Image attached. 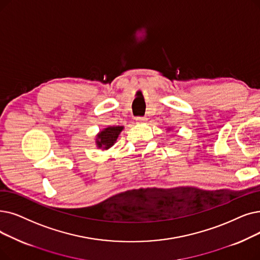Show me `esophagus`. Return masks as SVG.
I'll list each match as a JSON object with an SVG mask.
<instances>
[{"label":"esophagus","mask_w":260,"mask_h":260,"mask_svg":"<svg viewBox=\"0 0 260 260\" xmlns=\"http://www.w3.org/2000/svg\"><path fill=\"white\" fill-rule=\"evenodd\" d=\"M136 121H137V123L142 124V123H145V122H146V118H144V117H138V118H136Z\"/></svg>","instance_id":"esophagus-1"}]
</instances>
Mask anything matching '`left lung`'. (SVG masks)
Listing matches in <instances>:
<instances>
[{
  "label": "left lung",
  "mask_w": 260,
  "mask_h": 260,
  "mask_svg": "<svg viewBox=\"0 0 260 260\" xmlns=\"http://www.w3.org/2000/svg\"><path fill=\"white\" fill-rule=\"evenodd\" d=\"M167 129H168V131H171V127H168Z\"/></svg>",
  "instance_id": "8db88e82"
}]
</instances>
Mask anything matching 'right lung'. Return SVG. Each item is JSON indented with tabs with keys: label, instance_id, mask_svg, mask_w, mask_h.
I'll return each instance as SVG.
<instances>
[{
	"label": "right lung",
	"instance_id": "1",
	"mask_svg": "<svg viewBox=\"0 0 260 260\" xmlns=\"http://www.w3.org/2000/svg\"><path fill=\"white\" fill-rule=\"evenodd\" d=\"M124 126H107L100 131L95 136V145L98 149L108 150L117 142V139Z\"/></svg>",
	"mask_w": 260,
	"mask_h": 260
}]
</instances>
